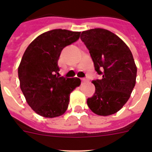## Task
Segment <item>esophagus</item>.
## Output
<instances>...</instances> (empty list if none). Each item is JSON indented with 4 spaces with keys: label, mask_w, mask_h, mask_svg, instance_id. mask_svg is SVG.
<instances>
[{
    "label": "esophagus",
    "mask_w": 152,
    "mask_h": 152,
    "mask_svg": "<svg viewBox=\"0 0 152 152\" xmlns=\"http://www.w3.org/2000/svg\"><path fill=\"white\" fill-rule=\"evenodd\" d=\"M81 82H82V83L88 82V80H87L86 78H82V79H81Z\"/></svg>",
    "instance_id": "34e87169"
}]
</instances>
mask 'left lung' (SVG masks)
<instances>
[{
  "label": "left lung",
  "mask_w": 152,
  "mask_h": 152,
  "mask_svg": "<svg viewBox=\"0 0 152 152\" xmlns=\"http://www.w3.org/2000/svg\"><path fill=\"white\" fill-rule=\"evenodd\" d=\"M80 39L89 50L102 79L93 80L94 96L88 105L93 113L107 116L116 113L129 99L135 85L137 67L129 48L119 36L105 29L83 31Z\"/></svg>",
  "instance_id": "8db88e82"
}]
</instances>
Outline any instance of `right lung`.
Returning <instances> with one entry per match:
<instances>
[{"mask_svg": "<svg viewBox=\"0 0 152 152\" xmlns=\"http://www.w3.org/2000/svg\"><path fill=\"white\" fill-rule=\"evenodd\" d=\"M80 32L52 29L37 36L24 52L18 68L20 89L29 107L45 118L65 113L77 77H59L58 61L64 47L77 41Z\"/></svg>", "mask_w": 152, "mask_h": 152, "instance_id": "obj_1", "label": "right lung"}]
</instances>
